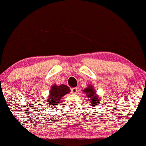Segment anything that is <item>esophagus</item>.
<instances>
[{"mask_svg": "<svg viewBox=\"0 0 146 146\" xmlns=\"http://www.w3.org/2000/svg\"><path fill=\"white\" fill-rule=\"evenodd\" d=\"M71 93H73V94H76V93H78V89L76 88H72V89H71Z\"/></svg>", "mask_w": 146, "mask_h": 146, "instance_id": "1", "label": "esophagus"}]
</instances>
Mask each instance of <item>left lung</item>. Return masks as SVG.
Here are the masks:
<instances>
[{"label":"left lung","mask_w":146,"mask_h":146,"mask_svg":"<svg viewBox=\"0 0 146 146\" xmlns=\"http://www.w3.org/2000/svg\"><path fill=\"white\" fill-rule=\"evenodd\" d=\"M82 91L86 94V97H88V100L90 103L91 106L96 107L98 104H100L99 95H97L96 90L94 89L93 86L90 84L88 87L82 90Z\"/></svg>","instance_id":"1"}]
</instances>
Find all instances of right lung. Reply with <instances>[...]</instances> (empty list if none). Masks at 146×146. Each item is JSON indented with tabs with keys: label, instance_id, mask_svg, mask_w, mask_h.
<instances>
[{
	"label": "right lung",
	"instance_id": "add662e5",
	"mask_svg": "<svg viewBox=\"0 0 146 146\" xmlns=\"http://www.w3.org/2000/svg\"><path fill=\"white\" fill-rule=\"evenodd\" d=\"M70 88L66 85L60 84L57 86L56 84H54L51 87L50 91L48 97H47V100L46 101L47 105H50L49 108L54 109V108L57 106L61 98L66 94L70 93Z\"/></svg>",
	"mask_w": 146,
	"mask_h": 146
}]
</instances>
